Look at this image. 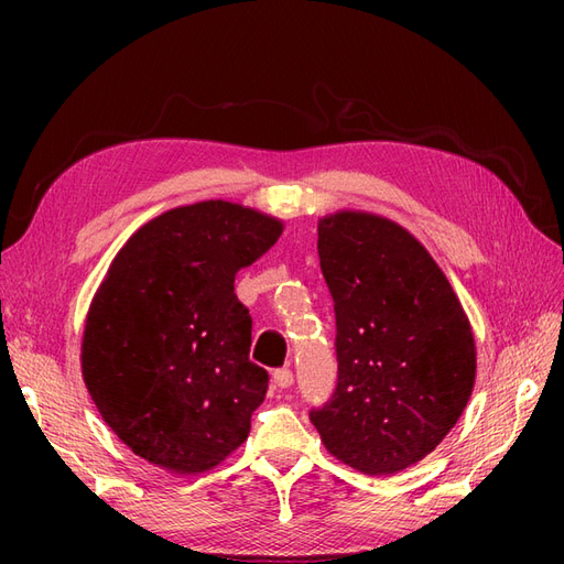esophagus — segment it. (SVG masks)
Masks as SVG:
<instances>
[{"label": "esophagus", "instance_id": "34e87169", "mask_svg": "<svg viewBox=\"0 0 564 564\" xmlns=\"http://www.w3.org/2000/svg\"><path fill=\"white\" fill-rule=\"evenodd\" d=\"M272 381H275L278 388H289L294 383V373L289 369H275V373H272Z\"/></svg>", "mask_w": 564, "mask_h": 564}]
</instances>
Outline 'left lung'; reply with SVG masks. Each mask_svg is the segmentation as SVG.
<instances>
[{"mask_svg":"<svg viewBox=\"0 0 564 564\" xmlns=\"http://www.w3.org/2000/svg\"><path fill=\"white\" fill-rule=\"evenodd\" d=\"M317 251L334 299L338 383L311 421L346 466L404 470L445 440L470 400L468 315L429 249L395 220L327 214Z\"/></svg>","mask_w":564,"mask_h":564,"instance_id":"left-lung-1","label":"left lung"}]
</instances>
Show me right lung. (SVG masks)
Instances as JSON below:
<instances>
[{
	"label": "right lung",
	"instance_id": "1",
	"mask_svg": "<svg viewBox=\"0 0 564 564\" xmlns=\"http://www.w3.org/2000/svg\"><path fill=\"white\" fill-rule=\"evenodd\" d=\"M282 220L226 199L148 220L117 251L82 336V377L112 433L176 475L216 468L249 437L268 371L249 360L235 275Z\"/></svg>",
	"mask_w": 564,
	"mask_h": 564
}]
</instances>
